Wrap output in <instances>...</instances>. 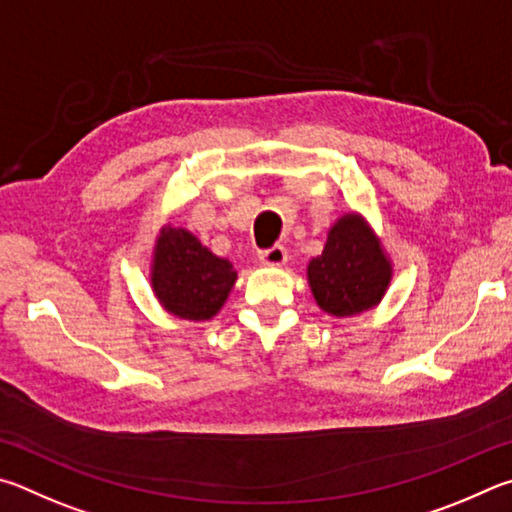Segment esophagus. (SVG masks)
<instances>
[{
	"instance_id": "1",
	"label": "esophagus",
	"mask_w": 512,
	"mask_h": 512,
	"mask_svg": "<svg viewBox=\"0 0 512 512\" xmlns=\"http://www.w3.org/2000/svg\"><path fill=\"white\" fill-rule=\"evenodd\" d=\"M258 258H261V263L267 267H281L288 261V251H285L283 245H274L270 249H263Z\"/></svg>"
}]
</instances>
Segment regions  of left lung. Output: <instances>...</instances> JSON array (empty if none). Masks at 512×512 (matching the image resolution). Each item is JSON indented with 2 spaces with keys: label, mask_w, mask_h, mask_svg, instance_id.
<instances>
[{
  "label": "left lung",
  "mask_w": 512,
  "mask_h": 512,
  "mask_svg": "<svg viewBox=\"0 0 512 512\" xmlns=\"http://www.w3.org/2000/svg\"><path fill=\"white\" fill-rule=\"evenodd\" d=\"M393 267L380 238L360 213H344L328 229L324 251L308 263L317 306L333 317L373 310L389 290Z\"/></svg>",
  "instance_id": "8db88e82"
}]
</instances>
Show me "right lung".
<instances>
[{"label":"right lung","mask_w":512,"mask_h":512,"mask_svg":"<svg viewBox=\"0 0 512 512\" xmlns=\"http://www.w3.org/2000/svg\"><path fill=\"white\" fill-rule=\"evenodd\" d=\"M238 272L215 256L191 231L166 224L152 249L150 285L168 315L209 321L227 301Z\"/></svg>","instance_id":"1"}]
</instances>
